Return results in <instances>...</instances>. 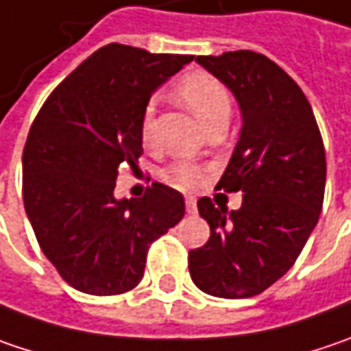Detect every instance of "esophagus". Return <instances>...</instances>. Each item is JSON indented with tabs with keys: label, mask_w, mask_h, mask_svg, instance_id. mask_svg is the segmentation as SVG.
Returning <instances> with one entry per match:
<instances>
[{
	"label": "esophagus",
	"mask_w": 351,
	"mask_h": 351,
	"mask_svg": "<svg viewBox=\"0 0 351 351\" xmlns=\"http://www.w3.org/2000/svg\"><path fill=\"white\" fill-rule=\"evenodd\" d=\"M184 204H186V213L189 215H195L196 213V198L195 196H184Z\"/></svg>",
	"instance_id": "1"
}]
</instances>
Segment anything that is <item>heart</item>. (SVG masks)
<instances>
[{"label":"heart","mask_w":351,"mask_h":351,"mask_svg":"<svg viewBox=\"0 0 351 351\" xmlns=\"http://www.w3.org/2000/svg\"><path fill=\"white\" fill-rule=\"evenodd\" d=\"M175 95L206 127L218 119H228L230 95L226 87L208 73L196 71L184 75L176 83ZM153 117H155V105L149 103L143 111V121H141V134L145 143L153 138ZM169 178L178 186H193L202 178V169L193 162H176L169 169Z\"/></svg>","instance_id":"obj_1"}]
</instances>
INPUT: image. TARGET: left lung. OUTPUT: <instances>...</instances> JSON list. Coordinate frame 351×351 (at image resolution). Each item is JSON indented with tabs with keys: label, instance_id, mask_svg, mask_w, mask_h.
<instances>
[{
	"label": "left lung",
	"instance_id": "8db88e82",
	"mask_svg": "<svg viewBox=\"0 0 351 351\" xmlns=\"http://www.w3.org/2000/svg\"><path fill=\"white\" fill-rule=\"evenodd\" d=\"M196 63L240 105V138L217 189L244 195L232 213L208 196L198 200L210 238L189 252V270L210 296L250 298L292 268L312 234L324 202L326 151L306 95L266 55L240 49L200 55Z\"/></svg>",
	"mask_w": 351,
	"mask_h": 351
}]
</instances>
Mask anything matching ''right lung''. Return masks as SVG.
Instances as JSON below:
<instances>
[{
  "label": "right lung",
  "mask_w": 351,
  "mask_h": 351,
  "mask_svg": "<svg viewBox=\"0 0 351 351\" xmlns=\"http://www.w3.org/2000/svg\"><path fill=\"white\" fill-rule=\"evenodd\" d=\"M193 55L109 43L61 81L23 149V204L59 276L79 292L114 296L143 280L147 252L184 217L182 195L153 182L117 200L121 169L143 155V111Z\"/></svg>",
  "instance_id": "1"
}]
</instances>
